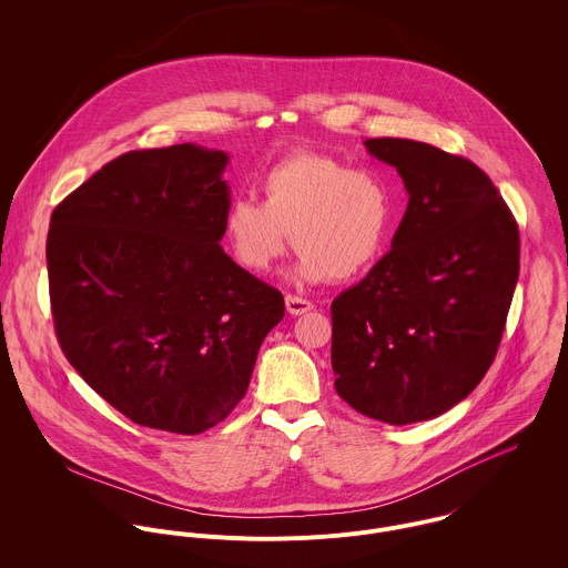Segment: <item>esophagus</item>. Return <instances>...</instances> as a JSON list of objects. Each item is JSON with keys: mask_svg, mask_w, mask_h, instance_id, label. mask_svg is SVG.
<instances>
[{"mask_svg": "<svg viewBox=\"0 0 568 568\" xmlns=\"http://www.w3.org/2000/svg\"><path fill=\"white\" fill-rule=\"evenodd\" d=\"M284 304H286V311L291 313V315H304V313H308V311H313V304L308 302V300H304V297H297V295H286V300H284Z\"/></svg>", "mask_w": 568, "mask_h": 568, "instance_id": "obj_1", "label": "esophagus"}]
</instances>
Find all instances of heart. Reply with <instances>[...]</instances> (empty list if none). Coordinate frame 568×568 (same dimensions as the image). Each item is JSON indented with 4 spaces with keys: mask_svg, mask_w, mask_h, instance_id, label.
<instances>
[{
    "mask_svg": "<svg viewBox=\"0 0 568 568\" xmlns=\"http://www.w3.org/2000/svg\"><path fill=\"white\" fill-rule=\"evenodd\" d=\"M262 203L234 196L223 227L234 257L266 271L286 251H300L293 275L302 282H347L385 251L394 225L389 185L369 170L334 158L297 153L273 163L260 179Z\"/></svg>",
    "mask_w": 568,
    "mask_h": 568,
    "instance_id": "heart-1",
    "label": "heart"
}]
</instances>
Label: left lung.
<instances>
[{"label": "left lung", "mask_w": 568, "mask_h": 568, "mask_svg": "<svg viewBox=\"0 0 568 568\" xmlns=\"http://www.w3.org/2000/svg\"><path fill=\"white\" fill-rule=\"evenodd\" d=\"M367 151L408 192L392 251L332 302L336 394L387 424L437 417L486 376L518 282V225L486 172L424 142Z\"/></svg>", "instance_id": "1"}]
</instances>
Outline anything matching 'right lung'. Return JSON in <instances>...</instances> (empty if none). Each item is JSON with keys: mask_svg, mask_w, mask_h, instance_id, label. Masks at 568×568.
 Here are the masks:
<instances>
[{"mask_svg": "<svg viewBox=\"0 0 568 568\" xmlns=\"http://www.w3.org/2000/svg\"><path fill=\"white\" fill-rule=\"evenodd\" d=\"M230 158L194 144L131 151L52 212L45 257L57 338L131 422L199 435L246 394L284 297L221 246Z\"/></svg>", "mask_w": 568, "mask_h": 568, "instance_id": "1", "label": "right lung"}]
</instances>
